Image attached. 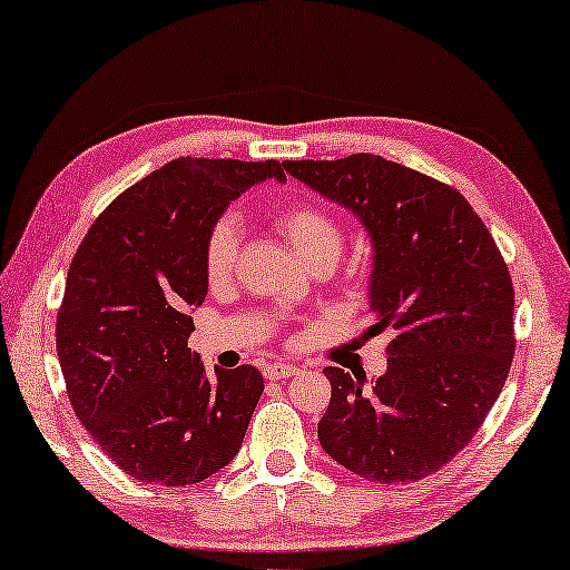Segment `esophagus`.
Masks as SVG:
<instances>
[{
	"label": "esophagus",
	"instance_id": "obj_1",
	"mask_svg": "<svg viewBox=\"0 0 570 570\" xmlns=\"http://www.w3.org/2000/svg\"><path fill=\"white\" fill-rule=\"evenodd\" d=\"M263 373H265V379H269V381H283V379L295 376L297 368L293 366V363H267Z\"/></svg>",
	"mask_w": 570,
	"mask_h": 570
}]
</instances>
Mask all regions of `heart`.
I'll return each mask as SVG.
<instances>
[{"label":"heart","instance_id":"obj_1","mask_svg":"<svg viewBox=\"0 0 570 570\" xmlns=\"http://www.w3.org/2000/svg\"><path fill=\"white\" fill-rule=\"evenodd\" d=\"M275 227L307 267L333 265L343 247L341 222L318 204L297 202L275 212ZM242 245V229L232 214L212 224L204 239V275L212 285H222L235 275Z\"/></svg>","mask_w":570,"mask_h":570}]
</instances>
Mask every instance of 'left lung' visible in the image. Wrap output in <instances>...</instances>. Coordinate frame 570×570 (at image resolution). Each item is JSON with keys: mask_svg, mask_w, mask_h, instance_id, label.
<instances>
[{"mask_svg": "<svg viewBox=\"0 0 570 570\" xmlns=\"http://www.w3.org/2000/svg\"><path fill=\"white\" fill-rule=\"evenodd\" d=\"M366 227L373 245L366 335L391 331L384 376L363 386L323 368V450L363 480L416 482L472 442L515 353V291L495 239L454 186L381 156L283 161Z\"/></svg>", "mask_w": 570, "mask_h": 570, "instance_id": "obj_1", "label": "left lung"}]
</instances>
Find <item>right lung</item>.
Instances as JSON below:
<instances>
[{
  "label": "right lung",
  "mask_w": 570,
  "mask_h": 570,
  "mask_svg": "<svg viewBox=\"0 0 570 570\" xmlns=\"http://www.w3.org/2000/svg\"><path fill=\"white\" fill-rule=\"evenodd\" d=\"M279 161L174 158L108 204L75 252L58 313V358L75 414L130 478L184 488L235 460L265 381L214 368L186 343L207 297L204 239Z\"/></svg>",
  "instance_id": "1"
}]
</instances>
